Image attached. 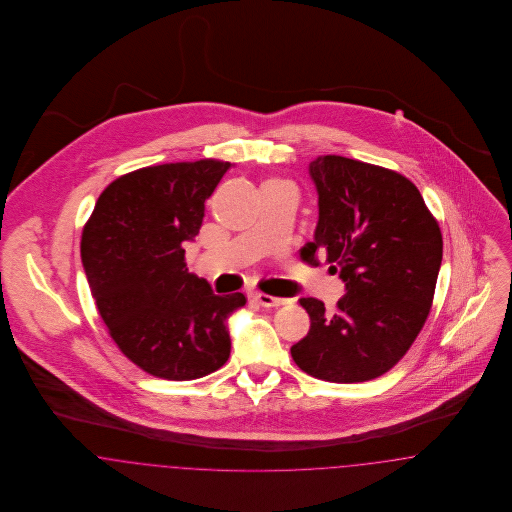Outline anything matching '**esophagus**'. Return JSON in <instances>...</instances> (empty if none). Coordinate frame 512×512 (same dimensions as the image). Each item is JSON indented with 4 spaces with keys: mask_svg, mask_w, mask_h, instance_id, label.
Instances as JSON below:
<instances>
[{
    "mask_svg": "<svg viewBox=\"0 0 512 512\" xmlns=\"http://www.w3.org/2000/svg\"><path fill=\"white\" fill-rule=\"evenodd\" d=\"M253 299L259 303V305H263V307H280V305H284V299H280V297H272V295H267V293H253Z\"/></svg>",
    "mask_w": 512,
    "mask_h": 512,
    "instance_id": "34e87169",
    "label": "esophagus"
}]
</instances>
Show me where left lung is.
<instances>
[{"mask_svg": "<svg viewBox=\"0 0 512 512\" xmlns=\"http://www.w3.org/2000/svg\"><path fill=\"white\" fill-rule=\"evenodd\" d=\"M309 176L318 222L301 257L317 265L326 253L347 293L334 313L315 297L299 299L311 328L292 345L293 361L326 382L372 380L409 351L430 313L443 253L438 222L397 172L324 155Z\"/></svg>", "mask_w": 512, "mask_h": 512, "instance_id": "obj_1", "label": "left lung"}]
</instances>
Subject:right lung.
I'll return each instance as SVG.
<instances>
[{
  "label": "right lung",
  "mask_w": 512,
  "mask_h": 512,
  "mask_svg": "<svg viewBox=\"0 0 512 512\" xmlns=\"http://www.w3.org/2000/svg\"><path fill=\"white\" fill-rule=\"evenodd\" d=\"M232 165L203 159L124 174L82 232V267L122 353L157 378L195 380L230 357L228 318L244 293L217 295L184 263L205 201Z\"/></svg>",
  "instance_id": "obj_1"
}]
</instances>
